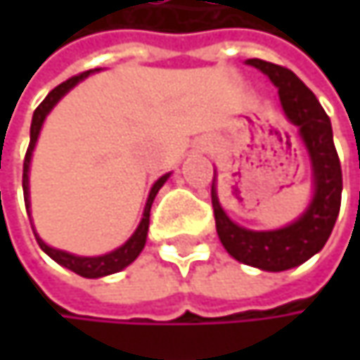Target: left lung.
<instances>
[{
    "instance_id": "obj_1",
    "label": "left lung",
    "mask_w": 360,
    "mask_h": 360,
    "mask_svg": "<svg viewBox=\"0 0 360 360\" xmlns=\"http://www.w3.org/2000/svg\"><path fill=\"white\" fill-rule=\"evenodd\" d=\"M246 64L262 70L273 81L285 116L298 124L313 160L315 198L296 223L277 231H250L229 221L212 183L214 223L221 244L236 260L262 271H285L309 260L329 240L342 202V167L333 146L329 116L315 94L290 68L258 58H252Z\"/></svg>"
}]
</instances>
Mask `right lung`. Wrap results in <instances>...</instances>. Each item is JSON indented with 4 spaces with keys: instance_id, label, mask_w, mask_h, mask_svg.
<instances>
[{
    "instance_id": "add662e5",
    "label": "right lung",
    "mask_w": 360,
    "mask_h": 360,
    "mask_svg": "<svg viewBox=\"0 0 360 360\" xmlns=\"http://www.w3.org/2000/svg\"><path fill=\"white\" fill-rule=\"evenodd\" d=\"M89 75H91V70L81 72V75H77V77H70L68 81H64V83H60L56 89H51V91L47 94V98L37 106L35 114H33V122H31V143H29V148H27V156H25V165H22V189H25V204H27V206H29V165H31V156H33V148H35L37 137H39V131H41V124H43L45 116H47V112L58 104V100H60L68 89H72L79 81H83V79L89 77ZM167 179H169V175L160 177V179L154 183V187H152V191H150V198H148V202H146L143 219H141L137 231H135V233L131 236V240H129L124 246H120L118 250L104 254V256H94V258L75 256V254H68V252L49 248V246H47V244L35 233L37 244L41 246V250L45 252L47 256H51L58 264H62V266L75 271V273L81 275V277H104V275H110V273H118L120 269H124L127 264H131V262L139 256V252L143 250L146 238H148V227H150V208H152V202H154L158 189L165 185V181Z\"/></svg>"
}]
</instances>
